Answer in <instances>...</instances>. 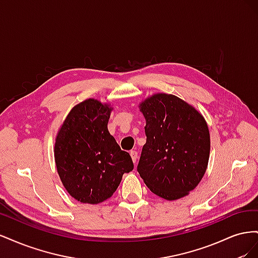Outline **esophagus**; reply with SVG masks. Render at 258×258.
Listing matches in <instances>:
<instances>
[{"label":"esophagus","instance_id":"34e87169","mask_svg":"<svg viewBox=\"0 0 258 258\" xmlns=\"http://www.w3.org/2000/svg\"><path fill=\"white\" fill-rule=\"evenodd\" d=\"M130 156H131V158H132V161L136 163L137 159H138V152L137 151H131L130 152Z\"/></svg>","mask_w":258,"mask_h":258}]
</instances>
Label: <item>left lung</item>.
I'll return each mask as SVG.
<instances>
[{"instance_id": "1", "label": "left lung", "mask_w": 258, "mask_h": 258, "mask_svg": "<svg viewBox=\"0 0 258 258\" xmlns=\"http://www.w3.org/2000/svg\"><path fill=\"white\" fill-rule=\"evenodd\" d=\"M146 126L138 172L152 192L176 200L206 173L210 134L202 115L179 98L157 93L140 104Z\"/></svg>"}]
</instances>
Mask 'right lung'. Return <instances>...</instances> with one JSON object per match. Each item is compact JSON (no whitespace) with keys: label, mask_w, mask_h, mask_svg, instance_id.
<instances>
[{"label":"right lung","mask_w":258,"mask_h":258,"mask_svg":"<svg viewBox=\"0 0 258 258\" xmlns=\"http://www.w3.org/2000/svg\"><path fill=\"white\" fill-rule=\"evenodd\" d=\"M112 108L95 99L74 106L54 143V160L68 192L83 204L111 198L123 173L134 170L129 153L107 130Z\"/></svg>","instance_id":"1"}]
</instances>
